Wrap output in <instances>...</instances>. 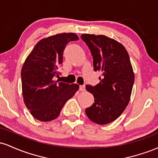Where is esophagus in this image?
Returning <instances> with one entry per match:
<instances>
[{
    "mask_svg": "<svg viewBox=\"0 0 158 158\" xmlns=\"http://www.w3.org/2000/svg\"><path fill=\"white\" fill-rule=\"evenodd\" d=\"M85 90V85H79V90H81V91H84Z\"/></svg>",
    "mask_w": 158,
    "mask_h": 158,
    "instance_id": "obj_1",
    "label": "esophagus"
}]
</instances>
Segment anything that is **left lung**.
<instances>
[{"label": "left lung", "mask_w": 158, "mask_h": 158, "mask_svg": "<svg viewBox=\"0 0 158 158\" xmlns=\"http://www.w3.org/2000/svg\"><path fill=\"white\" fill-rule=\"evenodd\" d=\"M81 39L93 56L94 71L102 72L99 84L86 85L94 102L85 114L97 124H108L118 118L130 101L135 74L129 56L123 44L106 35L82 34Z\"/></svg>", "instance_id": "left-lung-1"}]
</instances>
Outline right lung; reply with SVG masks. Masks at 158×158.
<instances>
[{"label": "right lung", "mask_w": 158, "mask_h": 158, "mask_svg": "<svg viewBox=\"0 0 158 158\" xmlns=\"http://www.w3.org/2000/svg\"><path fill=\"white\" fill-rule=\"evenodd\" d=\"M79 39L75 33H61L39 41L27 56L21 70L25 106L33 117L42 122L56 119L65 102L79 90L77 84L54 80L60 74L63 52L69 41Z\"/></svg>", "instance_id": "1"}]
</instances>
